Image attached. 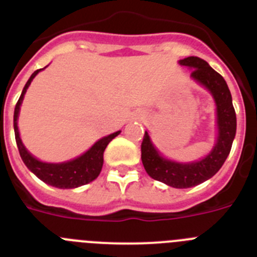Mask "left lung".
<instances>
[{
	"instance_id": "left-lung-1",
	"label": "left lung",
	"mask_w": 257,
	"mask_h": 257,
	"mask_svg": "<svg viewBox=\"0 0 257 257\" xmlns=\"http://www.w3.org/2000/svg\"><path fill=\"white\" fill-rule=\"evenodd\" d=\"M178 62L192 69V79L208 89L213 95L216 105V143L211 152L200 161L178 163L162 157L153 145L148 131H145L141 143V161L148 175L154 180L161 181L171 187L188 188L205 182L222 168L236 136L237 119L232 95L222 75L211 69L206 61L194 56L183 58Z\"/></svg>"
}]
</instances>
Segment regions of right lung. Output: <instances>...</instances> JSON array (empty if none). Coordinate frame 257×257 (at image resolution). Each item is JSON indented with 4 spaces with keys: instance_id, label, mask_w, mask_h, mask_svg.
Segmentation results:
<instances>
[{
    "instance_id": "1",
    "label": "right lung",
    "mask_w": 257,
    "mask_h": 257,
    "mask_svg": "<svg viewBox=\"0 0 257 257\" xmlns=\"http://www.w3.org/2000/svg\"><path fill=\"white\" fill-rule=\"evenodd\" d=\"M41 70H37V71L33 72L32 76L29 77L28 82L25 84L23 93H21L20 98H19L18 103L15 105L14 130H15V139L19 153H20L21 159H23L25 166L28 167V169L32 171L43 182L57 188H76L79 186L91 182L99 176L103 167V154H104L105 148L112 141V139L119 135L121 131H117V133L110 134L105 138H102L100 140L96 141L88 152L75 158L72 161L63 162V163H46V162L38 161L37 158H34L28 152L27 148L23 144V141H21L18 128V117L19 112H20V105L23 103V99H24L25 93H27V89L29 88L30 82L33 81L35 75Z\"/></svg>"
}]
</instances>
